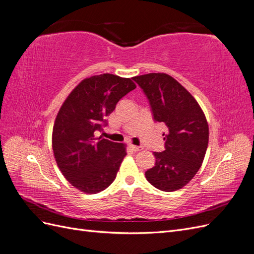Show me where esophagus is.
<instances>
[{
  "mask_svg": "<svg viewBox=\"0 0 254 254\" xmlns=\"http://www.w3.org/2000/svg\"><path fill=\"white\" fill-rule=\"evenodd\" d=\"M129 147L131 148L133 151H140V150H143V146H135V145H132L130 144Z\"/></svg>",
  "mask_w": 254,
  "mask_h": 254,
  "instance_id": "obj_1",
  "label": "esophagus"
}]
</instances>
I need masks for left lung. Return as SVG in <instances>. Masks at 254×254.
<instances>
[{
    "label": "left lung",
    "mask_w": 254,
    "mask_h": 254,
    "mask_svg": "<svg viewBox=\"0 0 254 254\" xmlns=\"http://www.w3.org/2000/svg\"><path fill=\"white\" fill-rule=\"evenodd\" d=\"M147 97L156 123L166 126L164 151L153 152L155 166L145 172L147 181L164 191L188 184L200 168L209 143V126L190 92L164 73L132 78Z\"/></svg>",
    "instance_id": "left-lung-1"
}]
</instances>
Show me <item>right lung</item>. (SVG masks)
I'll return each instance as SVG.
<instances>
[{"instance_id": "obj_1", "label": "right lung", "mask_w": 254, "mask_h": 254, "mask_svg": "<svg viewBox=\"0 0 254 254\" xmlns=\"http://www.w3.org/2000/svg\"><path fill=\"white\" fill-rule=\"evenodd\" d=\"M135 89L130 78L101 74L83 79L67 96L53 128V150L59 170L87 194L108 188L127 155L123 144L96 137L122 97Z\"/></svg>"}]
</instances>
